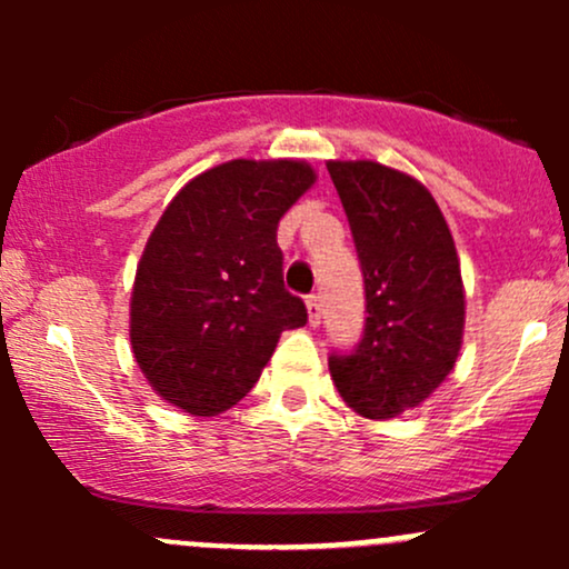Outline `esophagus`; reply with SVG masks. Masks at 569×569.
Here are the masks:
<instances>
[{
    "mask_svg": "<svg viewBox=\"0 0 569 569\" xmlns=\"http://www.w3.org/2000/svg\"><path fill=\"white\" fill-rule=\"evenodd\" d=\"M305 305H307V321H310V326L321 323V299L307 297Z\"/></svg>",
    "mask_w": 569,
    "mask_h": 569,
    "instance_id": "obj_1",
    "label": "esophagus"
}]
</instances>
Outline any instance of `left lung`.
<instances>
[{"label":"left lung","instance_id":"left-lung-1","mask_svg":"<svg viewBox=\"0 0 569 569\" xmlns=\"http://www.w3.org/2000/svg\"><path fill=\"white\" fill-rule=\"evenodd\" d=\"M367 286V326L331 356L339 396L369 420L420 407L452 371L466 329L460 259L439 202L415 176L375 160H329Z\"/></svg>","mask_w":569,"mask_h":569}]
</instances>
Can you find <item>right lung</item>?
<instances>
[{"mask_svg":"<svg viewBox=\"0 0 569 569\" xmlns=\"http://www.w3.org/2000/svg\"><path fill=\"white\" fill-rule=\"evenodd\" d=\"M316 179L305 160H230L168 202L130 291V348L162 401L221 415L257 385L280 335L307 323L276 238Z\"/></svg>","mask_w":569,"mask_h":569,"instance_id":"1","label":"right lung"}]
</instances>
